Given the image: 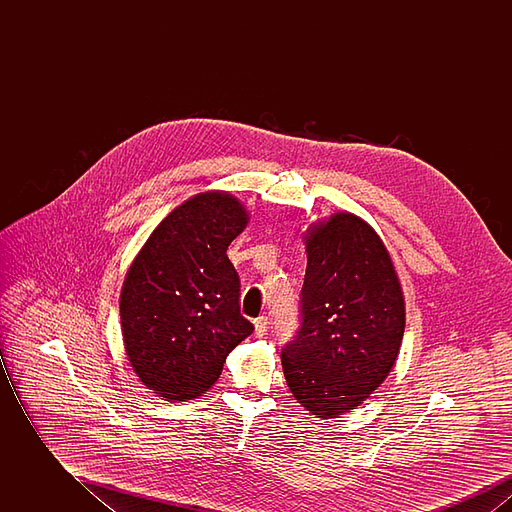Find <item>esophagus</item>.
I'll use <instances>...</instances> for the list:
<instances>
[{"instance_id": "34e87169", "label": "esophagus", "mask_w": 512, "mask_h": 512, "mask_svg": "<svg viewBox=\"0 0 512 512\" xmlns=\"http://www.w3.org/2000/svg\"><path fill=\"white\" fill-rule=\"evenodd\" d=\"M267 328L268 317H265V315H263V317L255 318V332H257L259 336H261V334H265V332H267Z\"/></svg>"}]
</instances>
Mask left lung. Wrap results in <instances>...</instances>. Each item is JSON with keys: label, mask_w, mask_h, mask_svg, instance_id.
<instances>
[{"label": "left lung", "mask_w": 512, "mask_h": 512, "mask_svg": "<svg viewBox=\"0 0 512 512\" xmlns=\"http://www.w3.org/2000/svg\"><path fill=\"white\" fill-rule=\"evenodd\" d=\"M305 240L301 326L280 357L297 403L334 418L390 374L405 332V301L390 253L365 220L338 213Z\"/></svg>", "instance_id": "left-lung-1"}]
</instances>
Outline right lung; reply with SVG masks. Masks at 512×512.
Here are the masks:
<instances>
[{"label":"right lung","mask_w":512,"mask_h":512,"mask_svg":"<svg viewBox=\"0 0 512 512\" xmlns=\"http://www.w3.org/2000/svg\"><path fill=\"white\" fill-rule=\"evenodd\" d=\"M244 205L199 194L163 220L126 274L124 349L147 388L169 401L209 390L253 324L240 313V276L226 249L244 232Z\"/></svg>","instance_id":"1"}]
</instances>
